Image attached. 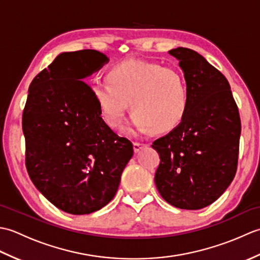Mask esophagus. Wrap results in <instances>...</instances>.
Wrapping results in <instances>:
<instances>
[{"mask_svg": "<svg viewBox=\"0 0 260 260\" xmlns=\"http://www.w3.org/2000/svg\"><path fill=\"white\" fill-rule=\"evenodd\" d=\"M146 146H148V144H146V143H142V142H134L133 143V147H134L135 152H139L140 150H142V148H144Z\"/></svg>", "mask_w": 260, "mask_h": 260, "instance_id": "esophagus-1", "label": "esophagus"}]
</instances>
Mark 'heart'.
I'll use <instances>...</instances> for the list:
<instances>
[{"instance_id":"obj_1","label":"heart","mask_w":260,"mask_h":260,"mask_svg":"<svg viewBox=\"0 0 260 260\" xmlns=\"http://www.w3.org/2000/svg\"><path fill=\"white\" fill-rule=\"evenodd\" d=\"M107 82L91 86L103 119L116 128L126 110L134 112L128 132L155 131L168 133L176 128L189 108V90L184 75L172 67L141 59H127L112 66Z\"/></svg>"}]
</instances>
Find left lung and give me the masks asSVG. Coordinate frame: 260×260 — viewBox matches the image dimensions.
Instances as JSON below:
<instances>
[{
  "mask_svg": "<svg viewBox=\"0 0 260 260\" xmlns=\"http://www.w3.org/2000/svg\"><path fill=\"white\" fill-rule=\"evenodd\" d=\"M189 90L183 121L152 147L159 155L155 184L173 207L199 210L213 203L233 182L238 165L241 121L227 78L201 54L170 50Z\"/></svg>",
  "mask_w": 260,
  "mask_h": 260,
  "instance_id": "left-lung-1",
  "label": "left lung"
}]
</instances>
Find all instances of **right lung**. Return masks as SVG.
I'll return each mask as SVG.
<instances>
[{
    "label": "right lung",
    "instance_id": "1",
    "mask_svg": "<svg viewBox=\"0 0 260 260\" xmlns=\"http://www.w3.org/2000/svg\"><path fill=\"white\" fill-rule=\"evenodd\" d=\"M108 61L91 49L63 52L29 87L22 115L33 184L70 214L95 212L117 192L133 144L105 123L84 80Z\"/></svg>",
    "mask_w": 260,
    "mask_h": 260
}]
</instances>
